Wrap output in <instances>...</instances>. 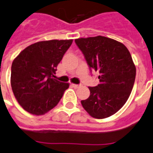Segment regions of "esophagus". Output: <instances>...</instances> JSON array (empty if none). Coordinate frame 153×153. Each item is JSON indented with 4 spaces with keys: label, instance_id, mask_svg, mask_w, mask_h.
Listing matches in <instances>:
<instances>
[{
    "label": "esophagus",
    "instance_id": "obj_1",
    "mask_svg": "<svg viewBox=\"0 0 153 153\" xmlns=\"http://www.w3.org/2000/svg\"><path fill=\"white\" fill-rule=\"evenodd\" d=\"M72 86L74 88H75V89H77V88L80 87L81 85H78V84H72Z\"/></svg>",
    "mask_w": 153,
    "mask_h": 153
}]
</instances>
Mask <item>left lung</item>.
<instances>
[{
    "label": "left lung",
    "instance_id": "1",
    "mask_svg": "<svg viewBox=\"0 0 153 153\" xmlns=\"http://www.w3.org/2000/svg\"><path fill=\"white\" fill-rule=\"evenodd\" d=\"M82 53L89 70L98 71L100 83L89 86L90 95L81 100L85 111L96 119L114 115L128 100L136 76V68L123 44L97 36L74 41Z\"/></svg>",
    "mask_w": 153,
    "mask_h": 153
}]
</instances>
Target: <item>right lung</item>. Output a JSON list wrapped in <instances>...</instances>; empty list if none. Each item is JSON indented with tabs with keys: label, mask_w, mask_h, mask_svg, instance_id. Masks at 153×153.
<instances>
[{
	"label": "right lung",
	"mask_w": 153,
	"mask_h": 153,
	"mask_svg": "<svg viewBox=\"0 0 153 153\" xmlns=\"http://www.w3.org/2000/svg\"><path fill=\"white\" fill-rule=\"evenodd\" d=\"M72 42H37L23 49L14 59L11 85L16 100L24 110L36 115H44L59 103L69 84L53 77Z\"/></svg>",
	"instance_id": "obj_1"
}]
</instances>
